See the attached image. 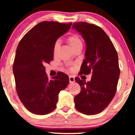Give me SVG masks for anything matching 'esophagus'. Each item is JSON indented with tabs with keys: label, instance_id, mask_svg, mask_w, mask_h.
<instances>
[{
	"label": "esophagus",
	"instance_id": "obj_1",
	"mask_svg": "<svg viewBox=\"0 0 135 135\" xmlns=\"http://www.w3.org/2000/svg\"><path fill=\"white\" fill-rule=\"evenodd\" d=\"M75 82V78L73 76L70 75L69 76V82L70 83H74Z\"/></svg>",
	"mask_w": 135,
	"mask_h": 135
}]
</instances>
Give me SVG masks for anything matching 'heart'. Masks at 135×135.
Masks as SVG:
<instances>
[{
	"instance_id": "obj_1",
	"label": "heart",
	"mask_w": 135,
	"mask_h": 135,
	"mask_svg": "<svg viewBox=\"0 0 135 135\" xmlns=\"http://www.w3.org/2000/svg\"><path fill=\"white\" fill-rule=\"evenodd\" d=\"M67 40L71 47H73L74 50L79 49V48H82L83 47V43L82 40L80 38V37L77 36L76 34H72L69 36L67 38ZM60 40H56L55 42L54 45H53V55L55 56H56L58 55V51L60 50ZM72 70V69H71Z\"/></svg>"
}]
</instances>
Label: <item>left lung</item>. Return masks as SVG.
Masks as SVG:
<instances>
[{"label": "left lung", "mask_w": 135, "mask_h": 135, "mask_svg": "<svg viewBox=\"0 0 135 135\" xmlns=\"http://www.w3.org/2000/svg\"><path fill=\"white\" fill-rule=\"evenodd\" d=\"M73 28L82 34L86 43L85 60L79 75L92 74L91 80L86 82L75 78L81 90L74 98L77 110L86 115L102 112L115 96L120 75L118 55L106 32L98 26L77 22Z\"/></svg>", "instance_id": "1"}]
</instances>
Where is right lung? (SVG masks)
I'll use <instances>...</instances> for the list:
<instances>
[{
	"instance_id": "add662e5",
	"label": "right lung",
	"mask_w": 135,
	"mask_h": 135,
	"mask_svg": "<svg viewBox=\"0 0 135 135\" xmlns=\"http://www.w3.org/2000/svg\"><path fill=\"white\" fill-rule=\"evenodd\" d=\"M72 23L42 21L26 34L18 44L13 71L18 97L29 111L45 115L56 108L58 94L69 84V77L58 72L48 78L44 65L53 59L57 39L68 32Z\"/></svg>"
}]
</instances>
